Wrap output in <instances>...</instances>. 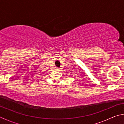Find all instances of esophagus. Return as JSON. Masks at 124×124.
<instances>
[{
	"mask_svg": "<svg viewBox=\"0 0 124 124\" xmlns=\"http://www.w3.org/2000/svg\"><path fill=\"white\" fill-rule=\"evenodd\" d=\"M60 70V69L59 68H56V70H57V71H58V70Z\"/></svg>",
	"mask_w": 124,
	"mask_h": 124,
	"instance_id": "34e87169",
	"label": "esophagus"
}]
</instances>
